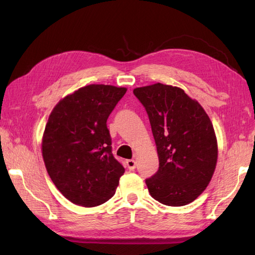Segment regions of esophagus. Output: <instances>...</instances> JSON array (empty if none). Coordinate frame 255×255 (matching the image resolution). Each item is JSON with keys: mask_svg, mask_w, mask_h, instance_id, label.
Instances as JSON below:
<instances>
[{"mask_svg": "<svg viewBox=\"0 0 255 255\" xmlns=\"http://www.w3.org/2000/svg\"><path fill=\"white\" fill-rule=\"evenodd\" d=\"M126 164H127V167L129 170H134L136 169V161L134 160H127L126 161Z\"/></svg>", "mask_w": 255, "mask_h": 255, "instance_id": "esophagus-1", "label": "esophagus"}]
</instances>
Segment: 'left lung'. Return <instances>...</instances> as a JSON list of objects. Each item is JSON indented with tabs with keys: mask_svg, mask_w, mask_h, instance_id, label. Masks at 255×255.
<instances>
[{
	"mask_svg": "<svg viewBox=\"0 0 255 255\" xmlns=\"http://www.w3.org/2000/svg\"><path fill=\"white\" fill-rule=\"evenodd\" d=\"M133 94L148 114L159 155V170L145 180L150 195L174 207L192 203L207 187L217 163L208 115L176 86L156 83L134 89Z\"/></svg>",
	"mask_w": 255,
	"mask_h": 255,
	"instance_id": "8db88e82",
	"label": "left lung"
}]
</instances>
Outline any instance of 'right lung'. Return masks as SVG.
I'll return each instance as SVG.
<instances>
[{"label":"right lung","mask_w":255,"mask_h":255,"mask_svg":"<svg viewBox=\"0 0 255 255\" xmlns=\"http://www.w3.org/2000/svg\"><path fill=\"white\" fill-rule=\"evenodd\" d=\"M127 89L91 84L58 103L42 137L48 174L64 197L94 207L115 194L125 169L112 152L107 118Z\"/></svg>","instance_id":"obj_1"}]
</instances>
